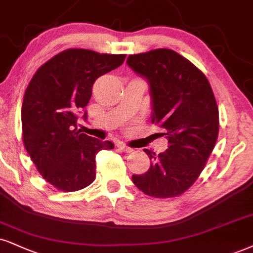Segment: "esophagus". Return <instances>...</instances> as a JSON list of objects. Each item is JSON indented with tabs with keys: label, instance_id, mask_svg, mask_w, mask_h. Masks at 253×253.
Segmentation results:
<instances>
[{
	"label": "esophagus",
	"instance_id": "34e87169",
	"mask_svg": "<svg viewBox=\"0 0 253 253\" xmlns=\"http://www.w3.org/2000/svg\"><path fill=\"white\" fill-rule=\"evenodd\" d=\"M117 148L120 149L121 151L126 152V154H130V152H132V151H133V149H132V148H130V146L126 145V144H124V143H118V144H117Z\"/></svg>",
	"mask_w": 253,
	"mask_h": 253
}]
</instances>
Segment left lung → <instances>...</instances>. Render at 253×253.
<instances>
[{"instance_id": "8db88e82", "label": "left lung", "mask_w": 253, "mask_h": 253, "mask_svg": "<svg viewBox=\"0 0 253 253\" xmlns=\"http://www.w3.org/2000/svg\"><path fill=\"white\" fill-rule=\"evenodd\" d=\"M126 63L149 82L151 122L169 143L158 155L144 149L150 168L132 174V182L151 197H177L196 182L217 142L219 115L213 91L207 76L171 49L130 55Z\"/></svg>"}]
</instances>
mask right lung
<instances>
[{
    "mask_svg": "<svg viewBox=\"0 0 253 253\" xmlns=\"http://www.w3.org/2000/svg\"><path fill=\"white\" fill-rule=\"evenodd\" d=\"M126 56L67 49L41 65L31 79L21 111L23 144L43 178L56 189L86 188L96 177L97 152L114 149L110 141L77 131V118L90 101L95 81L123 64Z\"/></svg>",
    "mask_w": 253,
    "mask_h": 253,
    "instance_id": "obj_1",
    "label": "right lung"
}]
</instances>
